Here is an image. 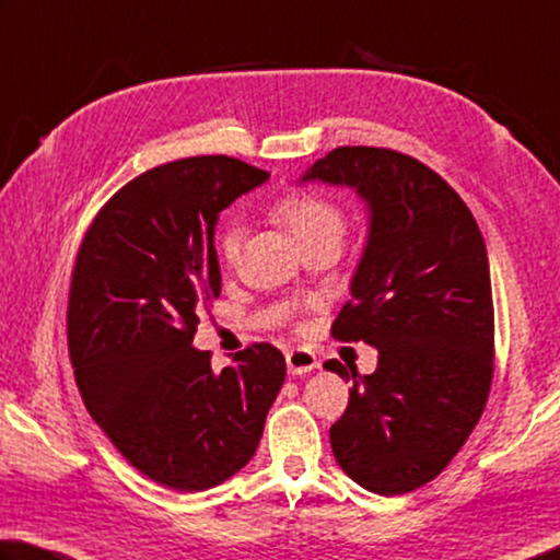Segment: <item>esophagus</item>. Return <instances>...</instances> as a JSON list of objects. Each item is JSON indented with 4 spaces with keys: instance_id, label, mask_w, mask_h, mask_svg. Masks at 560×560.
Wrapping results in <instances>:
<instances>
[{
    "instance_id": "obj_1",
    "label": "esophagus",
    "mask_w": 560,
    "mask_h": 560,
    "mask_svg": "<svg viewBox=\"0 0 560 560\" xmlns=\"http://www.w3.org/2000/svg\"><path fill=\"white\" fill-rule=\"evenodd\" d=\"M287 368L291 374H308L313 370H318L320 362L311 350L299 348V350L287 352Z\"/></svg>"
}]
</instances>
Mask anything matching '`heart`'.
Here are the masks:
<instances>
[{
	"instance_id": "b5f03b06",
	"label": "heart",
	"mask_w": 560,
	"mask_h": 560,
	"mask_svg": "<svg viewBox=\"0 0 560 560\" xmlns=\"http://www.w3.org/2000/svg\"><path fill=\"white\" fill-rule=\"evenodd\" d=\"M277 215L303 249L323 245V242L340 245L345 235V212L338 202L325 196H315V192H299V196L281 200L277 206ZM242 240H245V228L240 222H230L222 230L218 247L228 264H235L240 259Z\"/></svg>"
}]
</instances>
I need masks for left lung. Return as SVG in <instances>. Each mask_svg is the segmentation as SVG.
I'll list each match as a JSON object with an SVG mask.
<instances>
[{
	"label": "left lung",
	"mask_w": 560,
	"mask_h": 560,
	"mask_svg": "<svg viewBox=\"0 0 560 560\" xmlns=\"http://www.w3.org/2000/svg\"><path fill=\"white\" fill-rule=\"evenodd\" d=\"M306 180L352 188L370 212L368 245L332 335L380 352L350 380L330 425L338 465L364 490L406 494L443 472L485 411L492 384L494 311L482 232L435 171L399 151L340 147Z\"/></svg>",
	"instance_id": "1"
}]
</instances>
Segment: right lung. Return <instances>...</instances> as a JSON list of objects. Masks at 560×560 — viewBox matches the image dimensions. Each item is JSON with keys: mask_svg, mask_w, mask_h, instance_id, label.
Returning <instances> with one entry per match:
<instances>
[{"mask_svg": "<svg viewBox=\"0 0 560 560\" xmlns=\"http://www.w3.org/2000/svg\"><path fill=\"white\" fill-rule=\"evenodd\" d=\"M267 171L230 156L171 161L129 180L80 245L68 350L90 416L141 475L210 490L245 467L287 377L269 342L215 372L192 348L202 303L220 296V212Z\"/></svg>", "mask_w": 560, "mask_h": 560, "instance_id": "add662e5", "label": "right lung"}]
</instances>
